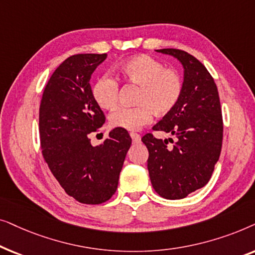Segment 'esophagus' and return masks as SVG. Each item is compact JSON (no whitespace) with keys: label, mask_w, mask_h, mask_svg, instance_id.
Returning a JSON list of instances; mask_svg holds the SVG:
<instances>
[{"label":"esophagus","mask_w":255,"mask_h":255,"mask_svg":"<svg viewBox=\"0 0 255 255\" xmlns=\"http://www.w3.org/2000/svg\"><path fill=\"white\" fill-rule=\"evenodd\" d=\"M130 135H131V138H132V141H133V144H138V142H140L141 138H140V135H139L138 133H133V132H132V133H130Z\"/></svg>","instance_id":"esophagus-1"}]
</instances>
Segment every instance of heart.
<instances>
[{
    "mask_svg": "<svg viewBox=\"0 0 255 255\" xmlns=\"http://www.w3.org/2000/svg\"><path fill=\"white\" fill-rule=\"evenodd\" d=\"M117 75L127 85L138 87L132 108H117L109 116L111 128L135 131L151 121L152 114L162 117L168 115L182 96L183 80L176 69L165 68L158 59L140 54L122 62ZM120 86L114 78L103 75L93 85L92 95L103 110L117 106Z\"/></svg>",
    "mask_w": 255,
    "mask_h": 255,
    "instance_id": "b5f03b06",
    "label": "heart"
}]
</instances>
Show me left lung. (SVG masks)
I'll use <instances>...</instances> for the list:
<instances>
[{
	"instance_id": "1",
	"label": "left lung",
	"mask_w": 255,
	"mask_h": 255,
	"mask_svg": "<svg viewBox=\"0 0 255 255\" xmlns=\"http://www.w3.org/2000/svg\"><path fill=\"white\" fill-rule=\"evenodd\" d=\"M156 52L182 64L183 92L176 107L153 127L174 139L146 133L141 140L148 149L147 169L154 190L167 200H180L209 182L221 155V101L214 78L196 58L176 48Z\"/></svg>"
}]
</instances>
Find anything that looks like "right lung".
<instances>
[{
	"label": "right lung",
	"instance_id": "1",
	"mask_svg": "<svg viewBox=\"0 0 255 255\" xmlns=\"http://www.w3.org/2000/svg\"><path fill=\"white\" fill-rule=\"evenodd\" d=\"M107 54H75L48 80L39 108L41 153L66 194L83 204H101L116 193L131 146L127 130L114 128L103 144L89 134L102 128L103 111L92 95L90 78Z\"/></svg>",
	"mask_w": 255,
	"mask_h": 255
}]
</instances>
